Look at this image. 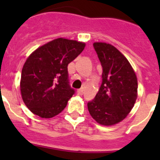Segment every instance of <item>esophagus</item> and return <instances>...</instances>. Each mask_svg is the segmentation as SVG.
Returning <instances> with one entry per match:
<instances>
[{
	"mask_svg": "<svg viewBox=\"0 0 160 160\" xmlns=\"http://www.w3.org/2000/svg\"><path fill=\"white\" fill-rule=\"evenodd\" d=\"M77 94L78 95H82L83 94V89H79V90H77Z\"/></svg>",
	"mask_w": 160,
	"mask_h": 160,
	"instance_id": "1",
	"label": "esophagus"
}]
</instances>
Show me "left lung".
I'll use <instances>...</instances> for the list:
<instances>
[{"label": "left lung", "instance_id": "1", "mask_svg": "<svg viewBox=\"0 0 160 160\" xmlns=\"http://www.w3.org/2000/svg\"><path fill=\"white\" fill-rule=\"evenodd\" d=\"M93 45L102 66V82L87 107L98 123L113 126L132 110L138 96V80L131 65L118 49L105 42Z\"/></svg>", "mask_w": 160, "mask_h": 160}]
</instances>
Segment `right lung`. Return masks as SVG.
<instances>
[{
	"mask_svg": "<svg viewBox=\"0 0 160 160\" xmlns=\"http://www.w3.org/2000/svg\"><path fill=\"white\" fill-rule=\"evenodd\" d=\"M85 46V42L59 38L38 47L28 57L22 70L20 90L32 114L49 118L64 110L74 94L68 82V64Z\"/></svg>",
	"mask_w": 160,
	"mask_h": 160,
	"instance_id": "add662e5",
	"label": "right lung"
}]
</instances>
